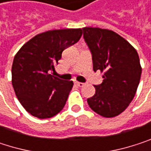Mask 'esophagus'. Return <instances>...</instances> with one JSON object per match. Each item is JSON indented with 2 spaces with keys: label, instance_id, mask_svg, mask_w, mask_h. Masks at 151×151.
<instances>
[{
  "label": "esophagus",
  "instance_id": "34e87169",
  "mask_svg": "<svg viewBox=\"0 0 151 151\" xmlns=\"http://www.w3.org/2000/svg\"><path fill=\"white\" fill-rule=\"evenodd\" d=\"M75 85H76L77 87H80V88H81V87H83L85 84L84 83H82V82H79V81H75Z\"/></svg>",
  "mask_w": 151,
  "mask_h": 151
}]
</instances>
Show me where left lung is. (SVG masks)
<instances>
[{"label":"left lung","instance_id":"obj_1","mask_svg":"<svg viewBox=\"0 0 151 151\" xmlns=\"http://www.w3.org/2000/svg\"><path fill=\"white\" fill-rule=\"evenodd\" d=\"M83 36L93 59V70L104 72L102 84L88 99L89 107L104 118L122 113L134 99L142 75L135 48L111 30L84 27Z\"/></svg>","mask_w":151,"mask_h":151}]
</instances>
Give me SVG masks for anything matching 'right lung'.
I'll list each match as a JSON object with an SVG mask.
<instances>
[{
	"label": "right lung",
	"mask_w": 151,
	"mask_h": 151,
	"mask_svg": "<svg viewBox=\"0 0 151 151\" xmlns=\"http://www.w3.org/2000/svg\"><path fill=\"white\" fill-rule=\"evenodd\" d=\"M81 35V28L50 30L32 38L16 54L12 86L22 106L33 117L48 119L64 107L73 82L50 72L55 70L63 51L78 42Z\"/></svg>",
	"instance_id": "right-lung-1"
}]
</instances>
